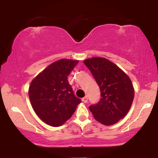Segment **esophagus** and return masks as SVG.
Wrapping results in <instances>:
<instances>
[{"mask_svg":"<svg viewBox=\"0 0 158 158\" xmlns=\"http://www.w3.org/2000/svg\"><path fill=\"white\" fill-rule=\"evenodd\" d=\"M81 101H82L83 102L86 103L87 102H88V97H87V96H85V97H83L82 99H81Z\"/></svg>","mask_w":158,"mask_h":158,"instance_id":"obj_1","label":"esophagus"}]
</instances>
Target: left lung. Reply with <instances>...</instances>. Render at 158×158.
<instances>
[{"instance_id": "8db88e82", "label": "left lung", "mask_w": 158, "mask_h": 158, "mask_svg": "<svg viewBox=\"0 0 158 158\" xmlns=\"http://www.w3.org/2000/svg\"><path fill=\"white\" fill-rule=\"evenodd\" d=\"M101 91L100 100L89 109L98 122L106 126L115 124L131 108L135 90L130 78L113 62L94 57L84 61Z\"/></svg>"}]
</instances>
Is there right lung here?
I'll return each mask as SVG.
<instances>
[{
	"label": "right lung",
	"mask_w": 158,
	"mask_h": 158,
	"mask_svg": "<svg viewBox=\"0 0 158 158\" xmlns=\"http://www.w3.org/2000/svg\"><path fill=\"white\" fill-rule=\"evenodd\" d=\"M77 60L60 59L50 64L32 81L29 97L32 108L43 122L59 127L72 117L81 101L73 93L68 77Z\"/></svg>",
	"instance_id": "right-lung-1"
}]
</instances>
